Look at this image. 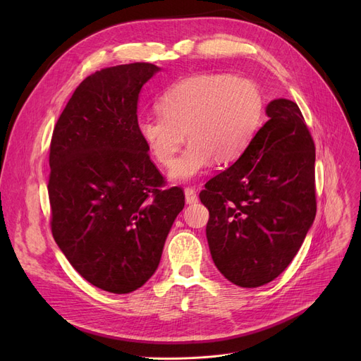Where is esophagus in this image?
I'll list each match as a JSON object with an SVG mask.
<instances>
[{
  "instance_id": "esophagus-1",
  "label": "esophagus",
  "mask_w": 361,
  "mask_h": 361,
  "mask_svg": "<svg viewBox=\"0 0 361 361\" xmlns=\"http://www.w3.org/2000/svg\"><path fill=\"white\" fill-rule=\"evenodd\" d=\"M184 195H185V203L187 204H193V203H197V195L195 192L193 187H187L184 188Z\"/></svg>"
}]
</instances>
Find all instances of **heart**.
Wrapping results in <instances>:
<instances>
[{
	"instance_id": "1",
	"label": "heart",
	"mask_w": 361,
	"mask_h": 361,
	"mask_svg": "<svg viewBox=\"0 0 361 361\" xmlns=\"http://www.w3.org/2000/svg\"><path fill=\"white\" fill-rule=\"evenodd\" d=\"M157 109L159 116L139 120V136L154 159L168 165L185 135L190 143L171 165L168 177L187 181L214 159L230 164L244 154L262 124L264 99L249 79L200 74L168 87Z\"/></svg>"
}]
</instances>
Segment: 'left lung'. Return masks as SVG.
<instances>
[{
    "label": "left lung",
    "mask_w": 361,
    "mask_h": 361,
    "mask_svg": "<svg viewBox=\"0 0 361 361\" xmlns=\"http://www.w3.org/2000/svg\"><path fill=\"white\" fill-rule=\"evenodd\" d=\"M244 154L200 192L218 271L256 288L286 271L316 216L314 143L295 102L274 99Z\"/></svg>",
    "instance_id": "left-lung-1"
}]
</instances>
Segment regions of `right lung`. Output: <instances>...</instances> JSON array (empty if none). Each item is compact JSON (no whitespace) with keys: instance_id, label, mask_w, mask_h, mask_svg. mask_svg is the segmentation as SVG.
Instances as JSON below:
<instances>
[{"instance_id":"1","label":"right lung","mask_w":361,"mask_h":361,"mask_svg":"<svg viewBox=\"0 0 361 361\" xmlns=\"http://www.w3.org/2000/svg\"><path fill=\"white\" fill-rule=\"evenodd\" d=\"M161 68L133 63L86 78L55 124L49 149L51 230L71 267L114 294L155 274L166 235L184 207L137 133L143 85Z\"/></svg>"}]
</instances>
